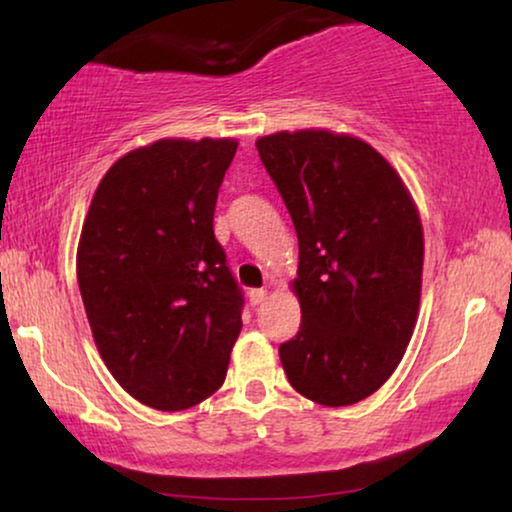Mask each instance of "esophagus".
Masks as SVG:
<instances>
[{
  "label": "esophagus",
  "instance_id": "esophagus-1",
  "mask_svg": "<svg viewBox=\"0 0 512 512\" xmlns=\"http://www.w3.org/2000/svg\"><path fill=\"white\" fill-rule=\"evenodd\" d=\"M265 296H268V291H265V289H251V291H249V300H251V305L263 303Z\"/></svg>",
  "mask_w": 512,
  "mask_h": 512
}]
</instances>
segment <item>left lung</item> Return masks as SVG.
<instances>
[{"instance_id": "left-lung-1", "label": "left lung", "mask_w": 512, "mask_h": 512, "mask_svg": "<svg viewBox=\"0 0 512 512\" xmlns=\"http://www.w3.org/2000/svg\"><path fill=\"white\" fill-rule=\"evenodd\" d=\"M298 235L300 331L279 347L300 396L342 408L389 380L415 331L424 230L396 167L324 128L256 139Z\"/></svg>"}]
</instances>
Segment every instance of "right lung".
I'll return each mask as SVG.
<instances>
[{
	"mask_svg": "<svg viewBox=\"0 0 512 512\" xmlns=\"http://www.w3.org/2000/svg\"><path fill=\"white\" fill-rule=\"evenodd\" d=\"M233 137H165L104 174L76 249L93 340L139 403L186 410L226 380L242 293L214 237Z\"/></svg>",
	"mask_w": 512,
	"mask_h": 512,
	"instance_id": "1",
	"label": "right lung"
}]
</instances>
